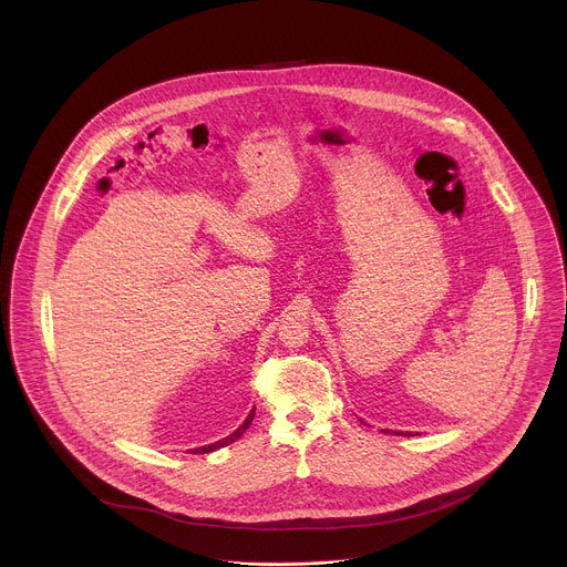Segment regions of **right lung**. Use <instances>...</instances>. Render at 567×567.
Here are the masks:
<instances>
[{
	"label": "right lung",
	"instance_id": "right-lung-1",
	"mask_svg": "<svg viewBox=\"0 0 567 567\" xmlns=\"http://www.w3.org/2000/svg\"><path fill=\"white\" fill-rule=\"evenodd\" d=\"M252 416H255V410H250V414L246 416V421H244L243 425L231 434V436H227V439H223V441H218V443H214V445H207V447H198L196 452H200V454H207V452H214V450H218V447H225V445H229V443H234L236 439H240L244 434V430L250 425V421H252Z\"/></svg>",
	"mask_w": 567,
	"mask_h": 567
}]
</instances>
